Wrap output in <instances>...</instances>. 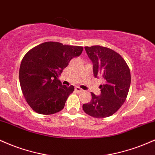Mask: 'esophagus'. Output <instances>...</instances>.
I'll list each match as a JSON object with an SVG mask.
<instances>
[{
	"instance_id": "esophagus-1",
	"label": "esophagus",
	"mask_w": 155,
	"mask_h": 155,
	"mask_svg": "<svg viewBox=\"0 0 155 155\" xmlns=\"http://www.w3.org/2000/svg\"><path fill=\"white\" fill-rule=\"evenodd\" d=\"M74 89H75L76 92H78V93H81V92H83V90L81 89V88H80V87H78V86H76Z\"/></svg>"
}]
</instances>
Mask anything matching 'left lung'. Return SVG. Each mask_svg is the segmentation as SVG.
I'll list each match as a JSON object with an SVG mask.
<instances>
[{
  "mask_svg": "<svg viewBox=\"0 0 155 155\" xmlns=\"http://www.w3.org/2000/svg\"><path fill=\"white\" fill-rule=\"evenodd\" d=\"M93 64L95 78H103L100 96L91 93V100L83 109L94 118H105L115 114L124 104L129 92L131 75L124 59L114 50L100 45L85 47Z\"/></svg>",
  "mask_w": 155,
  "mask_h": 155,
  "instance_id": "obj_1",
  "label": "left lung"
}]
</instances>
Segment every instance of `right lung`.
<instances>
[{
	"label": "right lung",
	"mask_w": 155,
	"mask_h": 155,
	"mask_svg": "<svg viewBox=\"0 0 155 155\" xmlns=\"http://www.w3.org/2000/svg\"><path fill=\"white\" fill-rule=\"evenodd\" d=\"M83 47L47 41L29 50L22 58L19 72L21 89L26 102L35 112L50 115L64 107L74 86H63L58 76Z\"/></svg>",
	"instance_id": "obj_1"
}]
</instances>
